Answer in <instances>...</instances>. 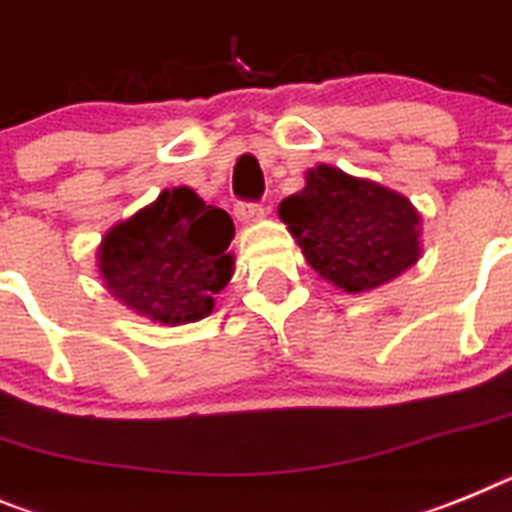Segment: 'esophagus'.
Instances as JSON below:
<instances>
[{
  "label": "esophagus",
  "instance_id": "obj_1",
  "mask_svg": "<svg viewBox=\"0 0 512 512\" xmlns=\"http://www.w3.org/2000/svg\"><path fill=\"white\" fill-rule=\"evenodd\" d=\"M261 214H264V207L259 202H235V217L240 222L259 220Z\"/></svg>",
  "mask_w": 512,
  "mask_h": 512
}]
</instances>
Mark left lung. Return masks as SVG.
Listing matches in <instances>:
<instances>
[{"instance_id":"obj_1","label":"left lung","mask_w":512,"mask_h":512,"mask_svg":"<svg viewBox=\"0 0 512 512\" xmlns=\"http://www.w3.org/2000/svg\"><path fill=\"white\" fill-rule=\"evenodd\" d=\"M308 264L347 292L386 285L419 259V214L406 196L318 165L279 204Z\"/></svg>"}]
</instances>
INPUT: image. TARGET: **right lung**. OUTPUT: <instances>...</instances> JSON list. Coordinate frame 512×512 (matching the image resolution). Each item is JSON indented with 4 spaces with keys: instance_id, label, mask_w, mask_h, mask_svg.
<instances>
[{
    "instance_id": "add662e5",
    "label": "right lung",
    "mask_w": 512,
    "mask_h": 512,
    "mask_svg": "<svg viewBox=\"0 0 512 512\" xmlns=\"http://www.w3.org/2000/svg\"><path fill=\"white\" fill-rule=\"evenodd\" d=\"M233 220L191 189L163 191L157 202L121 222L100 246L108 290L139 316L191 323L212 313V295L233 274Z\"/></svg>"
}]
</instances>
